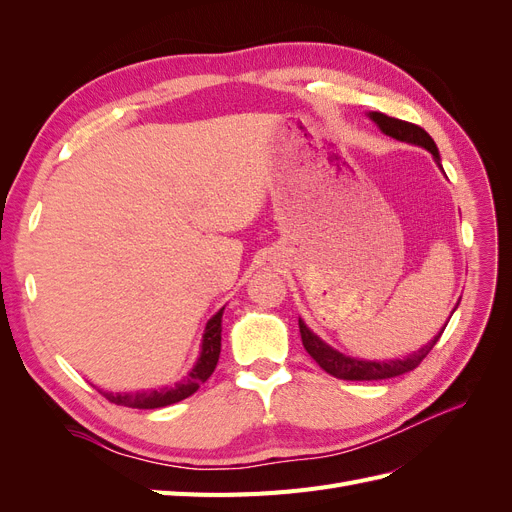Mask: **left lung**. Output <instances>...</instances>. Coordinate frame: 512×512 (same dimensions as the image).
I'll list each match as a JSON object with an SVG mask.
<instances>
[{
    "label": "left lung",
    "mask_w": 512,
    "mask_h": 512,
    "mask_svg": "<svg viewBox=\"0 0 512 512\" xmlns=\"http://www.w3.org/2000/svg\"><path fill=\"white\" fill-rule=\"evenodd\" d=\"M369 119L376 123V126L386 134V136H393L397 141H404V143H412L418 147H425L433 160L440 164V153L436 143H433V138L421 128V126H414L410 121H401L395 117H389L384 113H369ZM459 305V303H457ZM455 305V307H457ZM455 312V309H453ZM448 324V322H446ZM444 324V329H446ZM299 329H301V339H303V346L307 350V354L312 356V359L327 371V374L339 378V380H386V378H395L401 374H408V371L416 369L421 365V361L425 356L431 352V348L438 344V339L442 335V331L431 339L427 346H423L421 350H416L414 354L406 356V359H395V361H361V359H352V356H346L342 352H337L335 348H331L329 344H324L318 335H314L305 327V322L299 318Z\"/></svg>",
    "instance_id": "left-lung-1"
}]
</instances>
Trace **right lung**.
<instances>
[{"mask_svg":"<svg viewBox=\"0 0 512 512\" xmlns=\"http://www.w3.org/2000/svg\"><path fill=\"white\" fill-rule=\"evenodd\" d=\"M222 314H224V307L207 322L205 335H203V348H200L198 361L192 367L190 374L175 386H164V389H158V391L153 389V391H134V393H111V391H100V393L111 401V404L138 408V410L164 408L194 395L200 389V384H205L209 380L215 365H218L220 350H222Z\"/></svg>","mask_w":512,"mask_h":512,"instance_id":"1","label":"right lung"}]
</instances>
